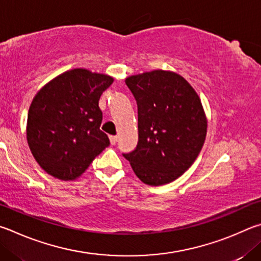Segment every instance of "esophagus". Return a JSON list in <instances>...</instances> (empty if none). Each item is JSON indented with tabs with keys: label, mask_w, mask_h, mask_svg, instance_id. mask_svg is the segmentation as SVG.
I'll return each instance as SVG.
<instances>
[{
	"label": "esophagus",
	"mask_w": 261,
	"mask_h": 261,
	"mask_svg": "<svg viewBox=\"0 0 261 261\" xmlns=\"http://www.w3.org/2000/svg\"><path fill=\"white\" fill-rule=\"evenodd\" d=\"M117 141H118V138H117L116 135H111V136H110V142H111L112 145L116 144Z\"/></svg>",
	"instance_id": "1"
}]
</instances>
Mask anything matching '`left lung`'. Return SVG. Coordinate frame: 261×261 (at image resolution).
<instances>
[{"instance_id":"8db88e82","label":"left lung","mask_w":261,"mask_h":261,"mask_svg":"<svg viewBox=\"0 0 261 261\" xmlns=\"http://www.w3.org/2000/svg\"><path fill=\"white\" fill-rule=\"evenodd\" d=\"M138 103L139 142L123 153L149 186L170 184L193 165L206 138L202 102L185 77L154 70L125 80Z\"/></svg>"}]
</instances>
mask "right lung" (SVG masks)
Instances as JSON below:
<instances>
[{"instance_id": "add662e5", "label": "right lung", "mask_w": 261, "mask_h": 261, "mask_svg": "<svg viewBox=\"0 0 261 261\" xmlns=\"http://www.w3.org/2000/svg\"><path fill=\"white\" fill-rule=\"evenodd\" d=\"M113 77L86 68L64 72L41 88L27 116V142L39 165L59 180H74L109 147L99 129L98 100Z\"/></svg>"}]
</instances>
